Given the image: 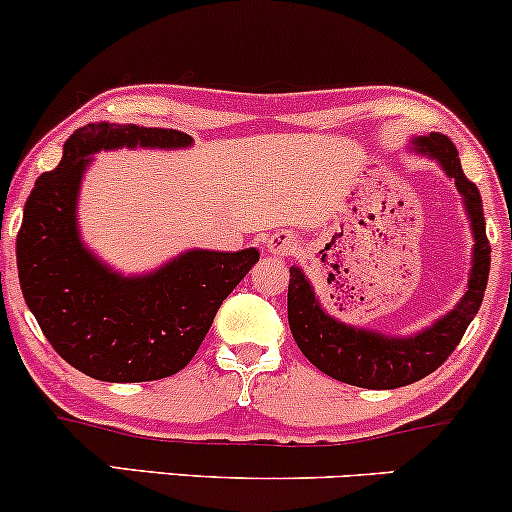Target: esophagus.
Returning a JSON list of instances; mask_svg holds the SVG:
<instances>
[{"label": "esophagus", "mask_w": 512, "mask_h": 512, "mask_svg": "<svg viewBox=\"0 0 512 512\" xmlns=\"http://www.w3.org/2000/svg\"><path fill=\"white\" fill-rule=\"evenodd\" d=\"M296 248H298V243H296V238H293L291 231L274 233V236L269 238V243H267V250L276 257L291 255V252H296Z\"/></svg>", "instance_id": "esophagus-1"}]
</instances>
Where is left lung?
I'll return each mask as SVG.
<instances>
[{
	"instance_id": "8db88e82",
	"label": "left lung",
	"mask_w": 512,
	"mask_h": 512,
	"mask_svg": "<svg viewBox=\"0 0 512 512\" xmlns=\"http://www.w3.org/2000/svg\"><path fill=\"white\" fill-rule=\"evenodd\" d=\"M414 149L436 158L440 168L455 180V187L464 199V209H467L474 233L467 293L455 305V310L440 317L424 332L414 334V337H387L380 332L344 325L327 315L315 298L308 276L298 267H291L289 325L293 339L315 368L346 385L368 387V390H395V387L411 385L431 375L448 361L484 301L491 269V245L486 238L484 204H481L477 185L462 173L455 144L445 134L431 132L428 137H416Z\"/></svg>"
}]
</instances>
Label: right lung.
I'll return each mask as SVG.
<instances>
[{
    "label": "right lung",
    "instance_id": "right-lung-1",
    "mask_svg": "<svg viewBox=\"0 0 512 512\" xmlns=\"http://www.w3.org/2000/svg\"><path fill=\"white\" fill-rule=\"evenodd\" d=\"M190 144L178 129L98 122L76 129L60 166L35 180L16 238L21 291L52 349L91 378L146 383L178 373L228 293L260 260L255 248L190 250L151 274L122 276L81 243L76 197L91 154Z\"/></svg>",
    "mask_w": 512,
    "mask_h": 512
}]
</instances>
